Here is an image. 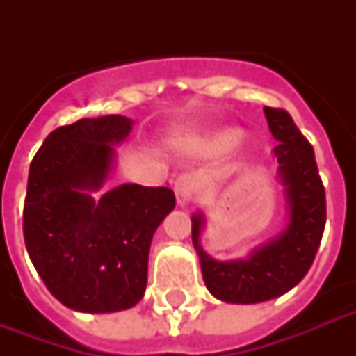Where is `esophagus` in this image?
<instances>
[{
	"instance_id": "1",
	"label": "esophagus",
	"mask_w": 356,
	"mask_h": 356,
	"mask_svg": "<svg viewBox=\"0 0 356 356\" xmlns=\"http://www.w3.org/2000/svg\"><path fill=\"white\" fill-rule=\"evenodd\" d=\"M195 188H197V183H195V179L192 175L184 173V175L177 177V181L173 184V192H175V200H177L179 205H186L192 200Z\"/></svg>"
}]
</instances>
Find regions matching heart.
Listing matches in <instances>:
<instances>
[{"instance_id": "heart-1", "label": "heart", "mask_w": 356, "mask_h": 356, "mask_svg": "<svg viewBox=\"0 0 356 356\" xmlns=\"http://www.w3.org/2000/svg\"><path fill=\"white\" fill-rule=\"evenodd\" d=\"M240 133H236V131H227V133H223L220 138H218V144L222 145V147H233V145H236L238 142H240Z\"/></svg>"}]
</instances>
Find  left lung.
<instances>
[{"instance_id":"left-lung-1","label":"left lung","mask_w":356,"mask_h":356,"mask_svg":"<svg viewBox=\"0 0 356 356\" xmlns=\"http://www.w3.org/2000/svg\"><path fill=\"white\" fill-rule=\"evenodd\" d=\"M264 114L279 142L273 153L279 162V177L286 186V229L245 260L220 262L201 248L203 216H192V242L200 254L205 284L214 298L225 303H262L292 290L310 270L325 229V188L312 145L286 111L264 107Z\"/></svg>"}]
</instances>
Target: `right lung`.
I'll return each mask as SVG.
<instances>
[{
  "label": "right lung",
  "instance_id": "right-lung-1",
  "mask_svg": "<svg viewBox=\"0 0 356 356\" xmlns=\"http://www.w3.org/2000/svg\"><path fill=\"white\" fill-rule=\"evenodd\" d=\"M133 120L83 118L47 134L29 168L25 248L38 275L68 309L116 312L138 303L156 227L175 207L166 186L122 184L96 201L114 161V144Z\"/></svg>",
  "mask_w": 356,
  "mask_h": 356
}]
</instances>
